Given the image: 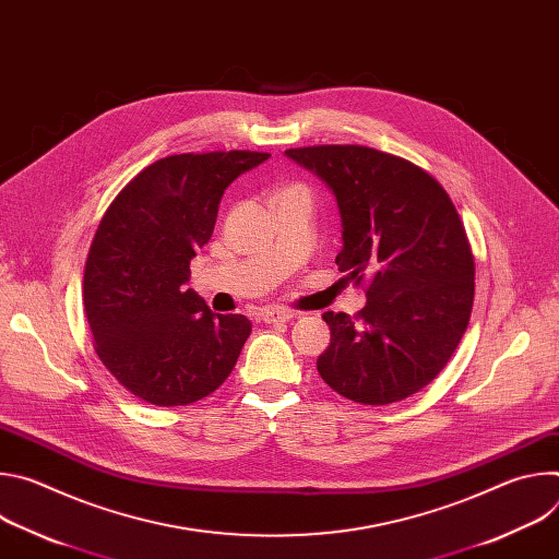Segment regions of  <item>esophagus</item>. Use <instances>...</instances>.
I'll list each match as a JSON object with an SVG mask.
<instances>
[{
  "instance_id": "34e87169",
  "label": "esophagus",
  "mask_w": 559,
  "mask_h": 559,
  "mask_svg": "<svg viewBox=\"0 0 559 559\" xmlns=\"http://www.w3.org/2000/svg\"><path fill=\"white\" fill-rule=\"evenodd\" d=\"M294 316L296 313L292 309H283V307H265L263 313H261L265 323H287V321H292Z\"/></svg>"
}]
</instances>
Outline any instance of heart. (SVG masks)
<instances>
[{"instance_id": "heart-1", "label": "heart", "mask_w": 559, "mask_h": 559, "mask_svg": "<svg viewBox=\"0 0 559 559\" xmlns=\"http://www.w3.org/2000/svg\"><path fill=\"white\" fill-rule=\"evenodd\" d=\"M285 190H302V188H300V186H289V188H285ZM285 190H283V192H285Z\"/></svg>"}]
</instances>
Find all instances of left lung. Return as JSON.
Here are the masks:
<instances>
[{
    "label": "left lung",
    "instance_id": "8db88e82",
    "mask_svg": "<svg viewBox=\"0 0 559 559\" xmlns=\"http://www.w3.org/2000/svg\"><path fill=\"white\" fill-rule=\"evenodd\" d=\"M336 197L341 272L369 276L352 318L325 311L330 347L316 369L360 405L405 401L449 362L466 332L475 265L462 221L442 186L418 166L365 145L285 150Z\"/></svg>",
    "mask_w": 559,
    "mask_h": 559
}]
</instances>
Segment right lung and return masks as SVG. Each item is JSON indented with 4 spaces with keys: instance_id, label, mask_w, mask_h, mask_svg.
Masks as SVG:
<instances>
[{
    "instance_id": "1",
    "label": "right lung",
    "mask_w": 559,
    "mask_h": 559,
    "mask_svg": "<svg viewBox=\"0 0 559 559\" xmlns=\"http://www.w3.org/2000/svg\"><path fill=\"white\" fill-rule=\"evenodd\" d=\"M267 152H205L158 158L104 214L84 274V307L106 369L136 397L179 407L231 373L252 323L214 313L186 289L190 261L214 231L227 186Z\"/></svg>"
}]
</instances>
